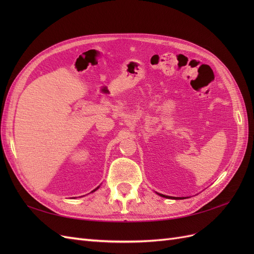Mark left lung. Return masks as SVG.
I'll return each instance as SVG.
<instances>
[{
    "label": "left lung",
    "mask_w": 254,
    "mask_h": 254,
    "mask_svg": "<svg viewBox=\"0 0 254 254\" xmlns=\"http://www.w3.org/2000/svg\"><path fill=\"white\" fill-rule=\"evenodd\" d=\"M160 196L162 197H165V198H171V199H184V197H171V196H165V195H162V194H159Z\"/></svg>",
    "instance_id": "obj_1"
}]
</instances>
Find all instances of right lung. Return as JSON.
Wrapping results in <instances>:
<instances>
[{"label": "right lung", "instance_id": "obj_1", "mask_svg": "<svg viewBox=\"0 0 254 254\" xmlns=\"http://www.w3.org/2000/svg\"><path fill=\"white\" fill-rule=\"evenodd\" d=\"M97 189H98V188H97ZM97 189H95V190H97ZM94 190H93V191H94Z\"/></svg>", "mask_w": 254, "mask_h": 254}]
</instances>
